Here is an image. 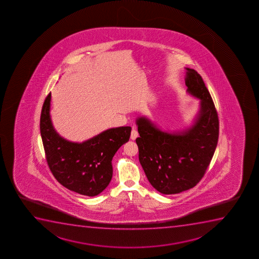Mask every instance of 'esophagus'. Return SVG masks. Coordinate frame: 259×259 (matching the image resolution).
Segmentation results:
<instances>
[{"mask_svg": "<svg viewBox=\"0 0 259 259\" xmlns=\"http://www.w3.org/2000/svg\"><path fill=\"white\" fill-rule=\"evenodd\" d=\"M138 137H139V133H138L137 130L133 129L131 133V140H135Z\"/></svg>", "mask_w": 259, "mask_h": 259, "instance_id": "obj_1", "label": "esophagus"}]
</instances>
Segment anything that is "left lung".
<instances>
[{
    "instance_id": "1",
    "label": "left lung",
    "mask_w": 259,
    "mask_h": 259,
    "mask_svg": "<svg viewBox=\"0 0 259 259\" xmlns=\"http://www.w3.org/2000/svg\"><path fill=\"white\" fill-rule=\"evenodd\" d=\"M186 70V91L200 100L190 127L168 133L146 116L136 119L140 164L150 184L163 194L194 187L205 174L219 140V117L210 93L198 72L188 67Z\"/></svg>"
}]
</instances>
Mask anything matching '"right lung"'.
Returning <instances> with one entry per match:
<instances>
[{
    "label": "right lung",
    "mask_w": 259,
    "mask_h": 259,
    "mask_svg": "<svg viewBox=\"0 0 259 259\" xmlns=\"http://www.w3.org/2000/svg\"><path fill=\"white\" fill-rule=\"evenodd\" d=\"M51 93L44 101L40 129L47 162L61 185L94 197L107 188L113 177L112 160L131 135V126L110 128L81 143L67 140L55 131L50 116Z\"/></svg>",
    "instance_id": "1"
}]
</instances>
